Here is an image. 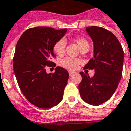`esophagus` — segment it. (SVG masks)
<instances>
[{"label": "esophagus", "mask_w": 131, "mask_h": 131, "mask_svg": "<svg viewBox=\"0 0 131 131\" xmlns=\"http://www.w3.org/2000/svg\"><path fill=\"white\" fill-rule=\"evenodd\" d=\"M69 74L70 76H71L73 74V72L71 71H69Z\"/></svg>", "instance_id": "obj_1"}]
</instances>
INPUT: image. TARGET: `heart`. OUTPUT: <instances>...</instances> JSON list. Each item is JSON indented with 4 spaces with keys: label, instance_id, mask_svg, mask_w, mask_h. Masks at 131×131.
I'll return each mask as SVG.
<instances>
[{
    "label": "heart",
    "instance_id": "1",
    "mask_svg": "<svg viewBox=\"0 0 131 131\" xmlns=\"http://www.w3.org/2000/svg\"><path fill=\"white\" fill-rule=\"evenodd\" d=\"M73 41L77 43L80 49H81V51L85 49H89V41L85 37H76L73 39ZM66 45H67V42H66L65 39L60 38L57 40L53 45V51L54 53L58 56H63L65 52ZM80 63V60L71 57H65L62 59L59 60V61H58V64L61 66L62 67L65 68L67 69L71 70V71L75 70Z\"/></svg>",
    "mask_w": 131,
    "mask_h": 131
}]
</instances>
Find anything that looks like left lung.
Masks as SVG:
<instances>
[{
  "instance_id": "left-lung-1",
  "label": "left lung",
  "mask_w": 131,
  "mask_h": 131,
  "mask_svg": "<svg viewBox=\"0 0 131 131\" xmlns=\"http://www.w3.org/2000/svg\"><path fill=\"white\" fill-rule=\"evenodd\" d=\"M94 43V57L84 67L94 69L92 78L80 72L82 80L79 91L84 101L99 105L108 101L116 91L122 73L124 51L122 45L112 32L99 26L86 28Z\"/></svg>"
}]
</instances>
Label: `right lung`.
Wrapping results in <instances>:
<instances>
[{
    "label": "right lung",
    "mask_w": 131,
    "mask_h": 131,
    "mask_svg": "<svg viewBox=\"0 0 131 131\" xmlns=\"http://www.w3.org/2000/svg\"><path fill=\"white\" fill-rule=\"evenodd\" d=\"M67 29L56 30L46 26L28 28L24 32L15 47L13 71L17 84L26 99L42 109L53 107L63 98L69 79L67 71L56 67L53 73L46 68L55 67L53 45Z\"/></svg>",
    "instance_id": "add662e5"
}]
</instances>
